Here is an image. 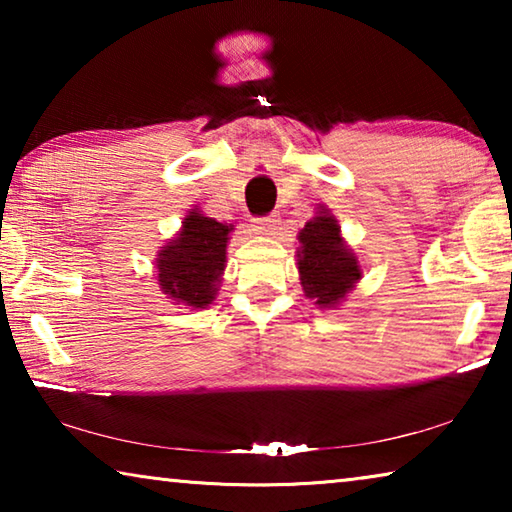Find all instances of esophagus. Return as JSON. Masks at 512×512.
<instances>
[{
    "instance_id": "obj_1",
    "label": "esophagus",
    "mask_w": 512,
    "mask_h": 512,
    "mask_svg": "<svg viewBox=\"0 0 512 512\" xmlns=\"http://www.w3.org/2000/svg\"><path fill=\"white\" fill-rule=\"evenodd\" d=\"M253 223H255V232H257V235L271 237V235H275V230L280 228V216H277V214L262 216V219H255Z\"/></svg>"
}]
</instances>
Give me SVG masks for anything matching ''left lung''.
Returning a JSON list of instances; mask_svg holds the SVG:
<instances>
[{"label": "left lung", "instance_id": "1", "mask_svg": "<svg viewBox=\"0 0 512 512\" xmlns=\"http://www.w3.org/2000/svg\"><path fill=\"white\" fill-rule=\"evenodd\" d=\"M298 271L305 296L318 307H336L361 280V268L341 237V225L320 210L298 235Z\"/></svg>", "mask_w": 512, "mask_h": 512}]
</instances>
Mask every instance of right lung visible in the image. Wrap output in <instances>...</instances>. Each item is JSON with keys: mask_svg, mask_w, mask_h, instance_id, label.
Wrapping results in <instances>:
<instances>
[{"mask_svg": "<svg viewBox=\"0 0 512 512\" xmlns=\"http://www.w3.org/2000/svg\"><path fill=\"white\" fill-rule=\"evenodd\" d=\"M232 225L219 223L196 210L183 221V230L162 246L155 259L160 289L178 305L205 309L219 291Z\"/></svg>", "mask_w": 512, "mask_h": 512, "instance_id": "right-lung-1", "label": "right lung"}]
</instances>
